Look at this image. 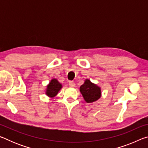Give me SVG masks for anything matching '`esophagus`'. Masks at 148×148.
I'll return each instance as SVG.
<instances>
[{
  "mask_svg": "<svg viewBox=\"0 0 148 148\" xmlns=\"http://www.w3.org/2000/svg\"><path fill=\"white\" fill-rule=\"evenodd\" d=\"M69 86L72 87H74L75 86H76V84H75L74 82L71 81V82H69Z\"/></svg>",
  "mask_w": 148,
  "mask_h": 148,
  "instance_id": "esophagus-1",
  "label": "esophagus"
}]
</instances>
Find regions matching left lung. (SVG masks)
<instances>
[{
	"mask_svg": "<svg viewBox=\"0 0 148 148\" xmlns=\"http://www.w3.org/2000/svg\"><path fill=\"white\" fill-rule=\"evenodd\" d=\"M85 101L88 103L93 102L101 96V88L97 85L92 84L89 79H86L81 86L79 89Z\"/></svg>",
	"mask_w": 148,
	"mask_h": 148,
	"instance_id": "left-lung-1",
	"label": "left lung"
}]
</instances>
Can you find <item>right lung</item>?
I'll return each instance as SVG.
<instances>
[{
	"label": "right lung",
	"instance_id": "1",
	"mask_svg": "<svg viewBox=\"0 0 148 148\" xmlns=\"http://www.w3.org/2000/svg\"><path fill=\"white\" fill-rule=\"evenodd\" d=\"M62 85L56 79H53L51 80L50 83L47 86L46 93L47 96L50 97H54L58 93Z\"/></svg>",
	"mask_w": 148,
	"mask_h": 148
}]
</instances>
